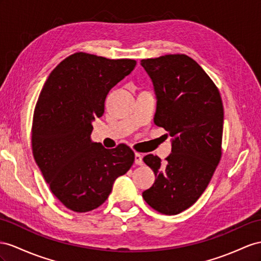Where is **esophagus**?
<instances>
[{
	"label": "esophagus",
	"instance_id": "34e87169",
	"mask_svg": "<svg viewBox=\"0 0 261 261\" xmlns=\"http://www.w3.org/2000/svg\"><path fill=\"white\" fill-rule=\"evenodd\" d=\"M135 163L137 165H142L143 164V156L140 154V153H136V154H135Z\"/></svg>",
	"mask_w": 261,
	"mask_h": 261
}]
</instances>
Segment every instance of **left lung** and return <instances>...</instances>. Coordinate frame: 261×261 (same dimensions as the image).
<instances>
[{"label":"left lung","instance_id":"obj_1","mask_svg":"<svg viewBox=\"0 0 261 261\" xmlns=\"http://www.w3.org/2000/svg\"><path fill=\"white\" fill-rule=\"evenodd\" d=\"M141 65L154 87V123L172 137L166 162L153 154L143 158L156 178L142 196L159 213L176 215L203 194L220 161L222 98L210 76L189 56L142 59Z\"/></svg>","mask_w":261,"mask_h":261}]
</instances>
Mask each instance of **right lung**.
<instances>
[{
  "instance_id": "1",
  "label": "right lung",
  "mask_w": 261,
  "mask_h": 261,
  "mask_svg": "<svg viewBox=\"0 0 261 261\" xmlns=\"http://www.w3.org/2000/svg\"><path fill=\"white\" fill-rule=\"evenodd\" d=\"M136 65L135 59L75 53L43 87L33 117V155L53 194L70 211L85 213L103 204L116 178L135 161L129 146L106 149L90 135L108 92Z\"/></svg>"
}]
</instances>
